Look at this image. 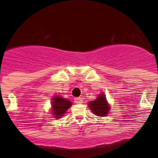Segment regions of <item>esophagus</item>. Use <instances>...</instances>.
Wrapping results in <instances>:
<instances>
[{
  "label": "esophagus",
  "mask_w": 158,
  "mask_h": 158,
  "mask_svg": "<svg viewBox=\"0 0 158 158\" xmlns=\"http://www.w3.org/2000/svg\"><path fill=\"white\" fill-rule=\"evenodd\" d=\"M74 102L77 104L83 103V99H82L81 98H74Z\"/></svg>",
  "instance_id": "esophagus-1"
}]
</instances>
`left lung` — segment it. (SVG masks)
<instances>
[{"mask_svg": "<svg viewBox=\"0 0 158 158\" xmlns=\"http://www.w3.org/2000/svg\"><path fill=\"white\" fill-rule=\"evenodd\" d=\"M89 107L96 115L105 116L110 110V105L108 104L104 94H100L97 99L89 102Z\"/></svg>", "mask_w": 158, "mask_h": 158, "instance_id": "1", "label": "left lung"}]
</instances>
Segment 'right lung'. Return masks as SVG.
<instances>
[{"label": "right lung", "mask_w": 158, "mask_h": 158, "mask_svg": "<svg viewBox=\"0 0 158 158\" xmlns=\"http://www.w3.org/2000/svg\"><path fill=\"white\" fill-rule=\"evenodd\" d=\"M52 101V114L54 118H61L72 105L71 102L60 96H54Z\"/></svg>", "instance_id": "right-lung-1"}]
</instances>
